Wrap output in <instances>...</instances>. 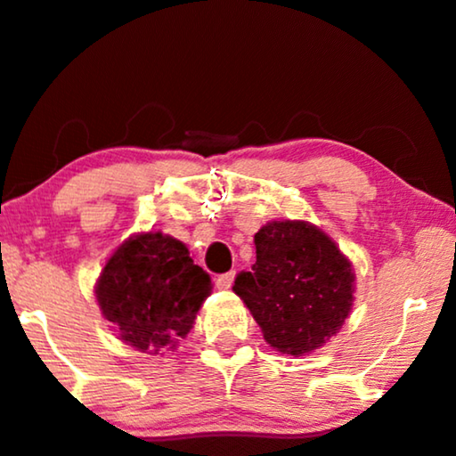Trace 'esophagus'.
<instances>
[{
	"mask_svg": "<svg viewBox=\"0 0 456 456\" xmlns=\"http://www.w3.org/2000/svg\"><path fill=\"white\" fill-rule=\"evenodd\" d=\"M235 281V272H227V273H221V276H216V287L218 289H232V284Z\"/></svg>",
	"mask_w": 456,
	"mask_h": 456,
	"instance_id": "obj_1",
	"label": "esophagus"
}]
</instances>
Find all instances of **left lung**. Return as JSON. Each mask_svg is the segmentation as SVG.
Instances as JSON below:
<instances>
[{
    "mask_svg": "<svg viewBox=\"0 0 456 456\" xmlns=\"http://www.w3.org/2000/svg\"><path fill=\"white\" fill-rule=\"evenodd\" d=\"M252 272L233 290L265 342L301 356L327 342L348 318L354 293L350 261L329 235L301 221H272L255 233Z\"/></svg>",
    "mask_w": 456,
    "mask_h": 456,
    "instance_id": "1",
    "label": "left lung"
}]
</instances>
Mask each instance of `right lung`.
<instances>
[{"label": "right lung", "mask_w": 456, "mask_h": 456, "mask_svg": "<svg viewBox=\"0 0 456 456\" xmlns=\"http://www.w3.org/2000/svg\"><path fill=\"white\" fill-rule=\"evenodd\" d=\"M95 293L120 339L157 354L161 348H174L193 329L195 314L212 293V281L183 242L151 232L118 246Z\"/></svg>", "instance_id": "obj_1"}]
</instances>
